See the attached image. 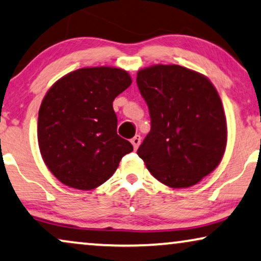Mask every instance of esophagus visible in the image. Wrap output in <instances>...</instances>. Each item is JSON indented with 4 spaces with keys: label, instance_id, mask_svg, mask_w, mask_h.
<instances>
[{
    "label": "esophagus",
    "instance_id": "34e87169",
    "mask_svg": "<svg viewBox=\"0 0 261 261\" xmlns=\"http://www.w3.org/2000/svg\"><path fill=\"white\" fill-rule=\"evenodd\" d=\"M131 143H133L135 150H136V149L140 147V144H141V136H140V135H136V136H135L133 140H131Z\"/></svg>",
    "mask_w": 261,
    "mask_h": 261
}]
</instances>
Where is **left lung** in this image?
I'll use <instances>...</instances> for the list:
<instances>
[{
	"label": "left lung",
	"mask_w": 261,
	"mask_h": 261,
	"mask_svg": "<svg viewBox=\"0 0 261 261\" xmlns=\"http://www.w3.org/2000/svg\"><path fill=\"white\" fill-rule=\"evenodd\" d=\"M149 107L150 133L138 148L152 176L172 189L196 185L216 169L227 147V119L206 76L176 64L137 72Z\"/></svg>",
	"instance_id": "obj_1"
}]
</instances>
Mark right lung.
I'll list each match as a JSON object with an SVG mask.
<instances>
[{
    "instance_id": "1",
    "label": "right lung",
    "mask_w": 261,
    "mask_h": 261,
    "mask_svg": "<svg viewBox=\"0 0 261 261\" xmlns=\"http://www.w3.org/2000/svg\"><path fill=\"white\" fill-rule=\"evenodd\" d=\"M131 83L123 69L93 67L69 72L47 90L38 117V144L45 165L62 184L95 189L134 150L118 136L112 105Z\"/></svg>"
}]
</instances>
